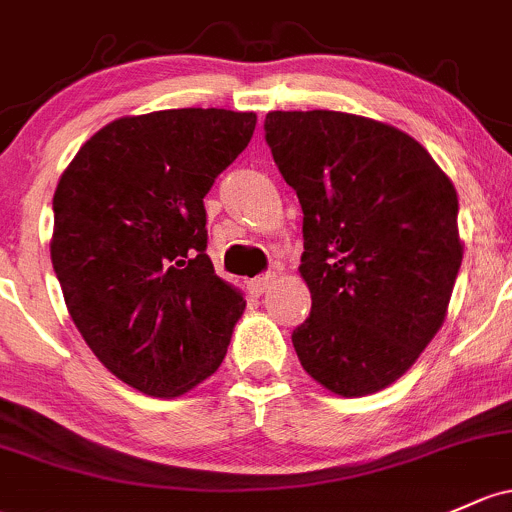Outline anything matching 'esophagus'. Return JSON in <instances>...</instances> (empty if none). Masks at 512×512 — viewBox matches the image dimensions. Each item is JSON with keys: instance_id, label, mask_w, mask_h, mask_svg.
I'll use <instances>...</instances> for the list:
<instances>
[{"instance_id": "1", "label": "esophagus", "mask_w": 512, "mask_h": 512, "mask_svg": "<svg viewBox=\"0 0 512 512\" xmlns=\"http://www.w3.org/2000/svg\"><path fill=\"white\" fill-rule=\"evenodd\" d=\"M271 283H273V276L271 273H266V276H258L254 280H249V290L258 298V295H263L268 288H271Z\"/></svg>"}]
</instances>
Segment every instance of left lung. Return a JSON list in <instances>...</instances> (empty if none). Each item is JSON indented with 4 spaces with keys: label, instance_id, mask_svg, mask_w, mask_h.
Here are the masks:
<instances>
[{
    "label": "left lung",
    "instance_id": "obj_1",
    "mask_svg": "<svg viewBox=\"0 0 512 512\" xmlns=\"http://www.w3.org/2000/svg\"><path fill=\"white\" fill-rule=\"evenodd\" d=\"M266 144L302 207L310 317L302 368L342 398L415 364L447 317L464 246L452 180L412 136L356 114L268 112Z\"/></svg>",
    "mask_w": 512,
    "mask_h": 512
}]
</instances>
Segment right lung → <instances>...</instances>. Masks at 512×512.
Returning a JSON list of instances; mask_svg holds the SVG:
<instances>
[{"label": "right lung", "mask_w": 512, "mask_h": 512, "mask_svg": "<svg viewBox=\"0 0 512 512\" xmlns=\"http://www.w3.org/2000/svg\"><path fill=\"white\" fill-rule=\"evenodd\" d=\"M254 112L163 109L85 141L53 195V271L92 354L126 386L178 398L227 356L246 300L214 273L205 195Z\"/></svg>", "instance_id": "right-lung-1"}]
</instances>
